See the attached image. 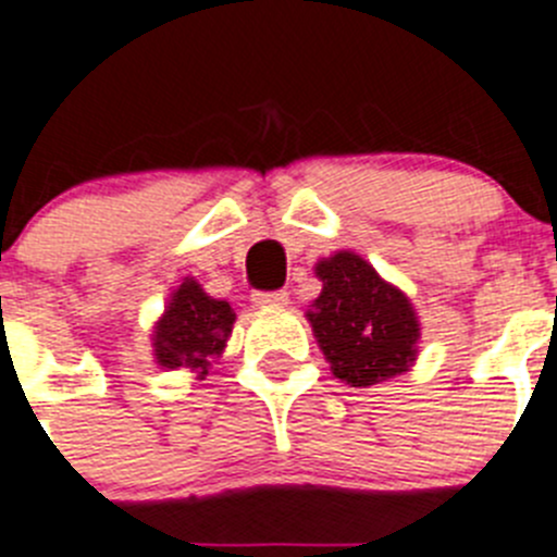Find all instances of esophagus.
<instances>
[{
	"label": "esophagus",
	"instance_id": "obj_1",
	"mask_svg": "<svg viewBox=\"0 0 557 557\" xmlns=\"http://www.w3.org/2000/svg\"><path fill=\"white\" fill-rule=\"evenodd\" d=\"M255 305H260V308H283V305H288V290H258Z\"/></svg>",
	"mask_w": 557,
	"mask_h": 557
}]
</instances>
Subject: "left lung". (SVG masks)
I'll return each mask as SVG.
<instances>
[{"label": "left lung", "mask_w": 557, "mask_h": 557, "mask_svg": "<svg viewBox=\"0 0 557 557\" xmlns=\"http://www.w3.org/2000/svg\"><path fill=\"white\" fill-rule=\"evenodd\" d=\"M315 277L322 294L305 315L335 377L369 388L408 372L422 327L403 290L347 249L319 260Z\"/></svg>", "instance_id": "1"}]
</instances>
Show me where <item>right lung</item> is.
Instances as JSON below:
<instances>
[{
	"mask_svg": "<svg viewBox=\"0 0 557 557\" xmlns=\"http://www.w3.org/2000/svg\"><path fill=\"white\" fill-rule=\"evenodd\" d=\"M235 310L224 299L208 297L197 280L185 277L152 330L154 363L163 369H194L199 380L224 352L233 333Z\"/></svg>",
	"mask_w": 557,
	"mask_h": 557,
	"instance_id": "add662e5",
	"label": "right lung"
}]
</instances>
